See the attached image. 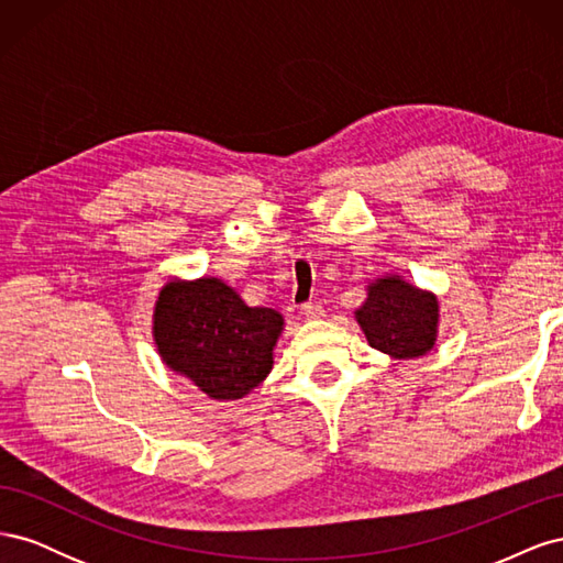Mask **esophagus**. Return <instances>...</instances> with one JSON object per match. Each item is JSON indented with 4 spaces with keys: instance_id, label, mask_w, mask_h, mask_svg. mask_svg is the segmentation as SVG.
Returning <instances> with one entry per match:
<instances>
[{
    "instance_id": "1",
    "label": "esophagus",
    "mask_w": 563,
    "mask_h": 563,
    "mask_svg": "<svg viewBox=\"0 0 563 563\" xmlns=\"http://www.w3.org/2000/svg\"><path fill=\"white\" fill-rule=\"evenodd\" d=\"M300 312L308 317V319H319L323 314V308H321V302L310 300V302H302L300 305Z\"/></svg>"
}]
</instances>
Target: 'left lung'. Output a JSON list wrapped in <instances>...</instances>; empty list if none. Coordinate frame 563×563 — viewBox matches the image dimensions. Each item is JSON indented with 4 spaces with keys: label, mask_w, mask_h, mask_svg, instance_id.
<instances>
[{
    "label": "left lung",
    "mask_w": 563,
    "mask_h": 563,
    "mask_svg": "<svg viewBox=\"0 0 563 563\" xmlns=\"http://www.w3.org/2000/svg\"><path fill=\"white\" fill-rule=\"evenodd\" d=\"M356 321L368 345L397 360H413L434 345L437 298L406 282L389 277L368 288V298L356 310Z\"/></svg>",
    "instance_id": "obj_1"
}]
</instances>
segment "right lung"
Masks as SVG:
<instances>
[{
    "instance_id": "obj_1",
    "label": "right lung",
    "mask_w": 563,
    "mask_h": 563,
    "mask_svg": "<svg viewBox=\"0 0 563 563\" xmlns=\"http://www.w3.org/2000/svg\"><path fill=\"white\" fill-rule=\"evenodd\" d=\"M282 314L249 308L220 279L172 282L155 310V340L166 366L211 399H240L272 368Z\"/></svg>"
}]
</instances>
